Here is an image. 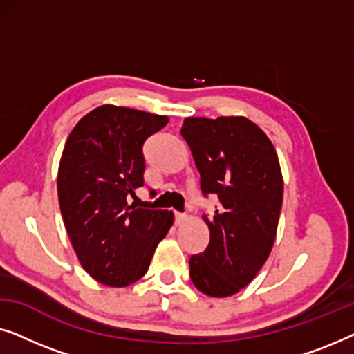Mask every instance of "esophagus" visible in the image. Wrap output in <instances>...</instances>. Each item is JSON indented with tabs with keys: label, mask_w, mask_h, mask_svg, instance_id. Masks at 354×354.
<instances>
[{
	"label": "esophagus",
	"mask_w": 354,
	"mask_h": 354,
	"mask_svg": "<svg viewBox=\"0 0 354 354\" xmlns=\"http://www.w3.org/2000/svg\"><path fill=\"white\" fill-rule=\"evenodd\" d=\"M174 216H176V224L177 225H182L183 222L187 221V214H182V212H176Z\"/></svg>",
	"instance_id": "34e87169"
}]
</instances>
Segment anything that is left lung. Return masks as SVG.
Segmentation results:
<instances>
[{
    "instance_id": "left-lung-1",
    "label": "left lung",
    "mask_w": 354,
    "mask_h": 354,
    "mask_svg": "<svg viewBox=\"0 0 354 354\" xmlns=\"http://www.w3.org/2000/svg\"><path fill=\"white\" fill-rule=\"evenodd\" d=\"M180 133L203 193L221 201L214 216H203L209 245L190 258V279L207 297H232L256 277L274 246L283 201L277 151L243 115L187 118Z\"/></svg>"
}]
</instances>
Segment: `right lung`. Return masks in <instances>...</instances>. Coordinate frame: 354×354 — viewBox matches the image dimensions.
<instances>
[{
  "label": "right lung",
  "instance_id": "add662e5",
  "mask_svg": "<svg viewBox=\"0 0 354 354\" xmlns=\"http://www.w3.org/2000/svg\"><path fill=\"white\" fill-rule=\"evenodd\" d=\"M167 122V115L103 104L77 122L62 149L57 196L66 230L82 268L108 287L142 279L174 224L172 211L127 203L143 187L145 140Z\"/></svg>",
  "mask_w": 354,
  "mask_h": 354
}]
</instances>
